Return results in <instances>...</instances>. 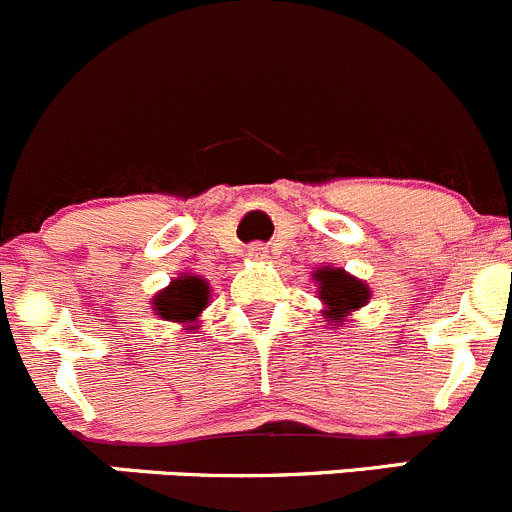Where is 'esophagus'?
<instances>
[{"instance_id":"obj_1","label":"esophagus","mask_w":512,"mask_h":512,"mask_svg":"<svg viewBox=\"0 0 512 512\" xmlns=\"http://www.w3.org/2000/svg\"><path fill=\"white\" fill-rule=\"evenodd\" d=\"M247 257H252V260H265L267 247L262 245V242H252V245L247 247Z\"/></svg>"}]
</instances>
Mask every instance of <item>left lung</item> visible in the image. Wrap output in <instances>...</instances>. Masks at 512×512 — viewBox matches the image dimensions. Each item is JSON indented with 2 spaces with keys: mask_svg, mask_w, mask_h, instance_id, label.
<instances>
[{
  "mask_svg": "<svg viewBox=\"0 0 512 512\" xmlns=\"http://www.w3.org/2000/svg\"><path fill=\"white\" fill-rule=\"evenodd\" d=\"M315 280L320 282V297L327 305L325 315L335 322H342L345 312L357 310L370 300V290L365 282L355 280L345 270L325 267V270L315 272Z\"/></svg>",
  "mask_w": 512,
  "mask_h": 512,
  "instance_id": "obj_1",
  "label": "left lung"
}]
</instances>
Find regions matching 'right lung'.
Listing matches in <instances>:
<instances>
[{"label":"right lung","mask_w":512,"mask_h":512,"mask_svg":"<svg viewBox=\"0 0 512 512\" xmlns=\"http://www.w3.org/2000/svg\"><path fill=\"white\" fill-rule=\"evenodd\" d=\"M207 290L205 280L200 277H180V280L172 282L167 290H162L160 295L155 297V310L157 315H162L165 320L172 322H192L197 320L202 310L207 305Z\"/></svg>","instance_id":"add662e5"}]
</instances>
